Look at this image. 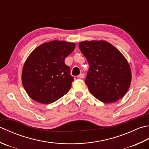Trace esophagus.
Segmentation results:
<instances>
[{"label": "esophagus", "instance_id": "esophagus-1", "mask_svg": "<svg viewBox=\"0 0 149 149\" xmlns=\"http://www.w3.org/2000/svg\"><path fill=\"white\" fill-rule=\"evenodd\" d=\"M84 75L83 74H81L80 75H79L77 76L78 78H80V79H83V78H84Z\"/></svg>", "mask_w": 149, "mask_h": 149}]
</instances>
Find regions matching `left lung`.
Instances as JSON below:
<instances>
[{
	"label": "left lung",
	"mask_w": 149,
	"mask_h": 149,
	"mask_svg": "<svg viewBox=\"0 0 149 149\" xmlns=\"http://www.w3.org/2000/svg\"><path fill=\"white\" fill-rule=\"evenodd\" d=\"M79 47L90 66L84 82L90 93L105 103L123 97L132 80L129 64L123 55L104 40H84L79 42Z\"/></svg>",
	"instance_id": "obj_1"
}]
</instances>
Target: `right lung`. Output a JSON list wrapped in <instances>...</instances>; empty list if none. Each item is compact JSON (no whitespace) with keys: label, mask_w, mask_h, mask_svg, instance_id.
Instances as JSON below:
<instances>
[{"label":"right lung","mask_w":149,"mask_h":149,"mask_svg":"<svg viewBox=\"0 0 149 149\" xmlns=\"http://www.w3.org/2000/svg\"><path fill=\"white\" fill-rule=\"evenodd\" d=\"M75 47L74 42L56 40L42 44L30 54L23 66L22 83L32 100L49 104L69 91L74 77L65 59Z\"/></svg>","instance_id":"right-lung-1"}]
</instances>
